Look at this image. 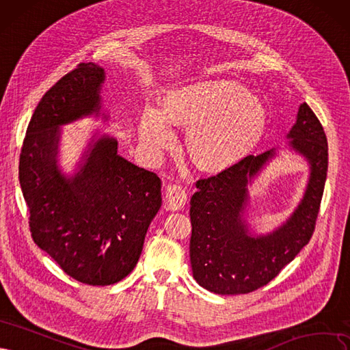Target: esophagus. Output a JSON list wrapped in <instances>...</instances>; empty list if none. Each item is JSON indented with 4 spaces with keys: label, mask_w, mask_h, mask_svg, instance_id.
I'll return each mask as SVG.
<instances>
[{
    "label": "esophagus",
    "mask_w": 350,
    "mask_h": 350,
    "mask_svg": "<svg viewBox=\"0 0 350 350\" xmlns=\"http://www.w3.org/2000/svg\"><path fill=\"white\" fill-rule=\"evenodd\" d=\"M187 202V193L185 187L180 185H168L165 189V205L168 209L178 211L182 209Z\"/></svg>",
    "instance_id": "esophagus-1"
}]
</instances>
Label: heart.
I'll use <instances>...</instances> for the list:
<instances>
[{"label": "heart", "instance_id": "b5f03b06", "mask_svg": "<svg viewBox=\"0 0 350 350\" xmlns=\"http://www.w3.org/2000/svg\"><path fill=\"white\" fill-rule=\"evenodd\" d=\"M174 125H191L187 145L193 159L208 168L239 160L262 137L266 111L260 101L231 81H202L176 90L163 101V111L145 107L141 142L151 155L173 141Z\"/></svg>", "mask_w": 350, "mask_h": 350}]
</instances>
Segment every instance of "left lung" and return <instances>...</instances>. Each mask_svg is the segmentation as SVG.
I'll list each match as a JSON object with an SVG mask.
<instances>
[{
    "label": "left lung",
    "instance_id": "1",
    "mask_svg": "<svg viewBox=\"0 0 350 350\" xmlns=\"http://www.w3.org/2000/svg\"><path fill=\"white\" fill-rule=\"evenodd\" d=\"M291 148L310 164L306 193L292 215L266 235H253L244 209L247 185L275 157V148L245 155L215 176L199 178L190 199V265L200 286L219 295L249 294L267 285L307 245L315 228L329 165V146L307 103L288 133Z\"/></svg>",
    "mask_w": 350,
    "mask_h": 350
}]
</instances>
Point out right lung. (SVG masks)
I'll list each match as a JSON object with an SVG mask.
<instances>
[{
    "instance_id": "add662e5",
    "label": "right lung",
    "mask_w": 350,
    "mask_h": 350,
    "mask_svg": "<svg viewBox=\"0 0 350 350\" xmlns=\"http://www.w3.org/2000/svg\"><path fill=\"white\" fill-rule=\"evenodd\" d=\"M105 70L88 62L64 75L35 109L20 152L18 180L31 239L64 272L106 286L137 266L161 206V180L118 154L107 135L90 142L78 172L56 165L61 126L98 115Z\"/></svg>"
}]
</instances>
